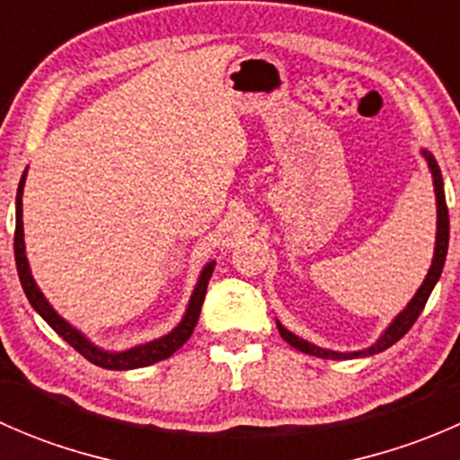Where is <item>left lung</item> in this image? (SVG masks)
Here are the masks:
<instances>
[{"label": "left lung", "instance_id": "8db88e82", "mask_svg": "<svg viewBox=\"0 0 460 460\" xmlns=\"http://www.w3.org/2000/svg\"><path fill=\"white\" fill-rule=\"evenodd\" d=\"M420 155H423L425 162H428L429 173H431V182H434V196H436V244H434V258H431V264H429V269H428V276H425L423 285H420L419 289H416L414 298H411L410 303H407V307L402 309V312L398 314V316L387 324V329H385V332L380 333L378 338H376V342H372V345L365 347V349H358V351L324 349V347L314 345V342H309V341H305V338H300V336H296V333H291L289 329H287L285 324L280 323V320H276L278 332H280V336L285 338V341L289 342L291 347H296V349L305 351V354H309V356H316V358H332V360L365 358V356H374V354H380V351L389 349V347H392L394 342H398L402 336H405L407 332H410L411 324H414L416 318L420 316V312H423L425 303H428L431 289H434L436 282H438V278H440V273H443L445 258H447V244H449V213H447V204H445L443 175H440L438 164H436L434 155H431L429 151L420 148Z\"/></svg>", "mask_w": 460, "mask_h": 460}]
</instances>
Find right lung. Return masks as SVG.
Masks as SVG:
<instances>
[{
  "mask_svg": "<svg viewBox=\"0 0 460 460\" xmlns=\"http://www.w3.org/2000/svg\"><path fill=\"white\" fill-rule=\"evenodd\" d=\"M26 173H29V166H26L24 175L20 180V187H17V200H15V262H17V273H20L22 289H24L26 298H29L31 307L40 314L73 349L80 351L86 360H91L93 365L104 369H115V372H124V369H137V367H148L153 363H160V360L173 356L184 342L191 338L193 329H196L198 318H200V309L204 303V294H207L208 278H211L213 269H216V260L207 262L202 267L200 276H198L196 287H193V294L189 298L187 309H184V316L171 329L169 333L160 338H153V341L142 342V345L128 347L122 351H111L97 347L86 333H82L80 329L73 327L68 320H64L58 312L53 309V305L46 300V296L41 294V289L37 287L35 278H32L29 258H26V243H24V222H22V196H24V184H26Z\"/></svg>",
  "mask_w": 460,
  "mask_h": 460,
  "instance_id": "add662e5",
  "label": "right lung"
}]
</instances>
